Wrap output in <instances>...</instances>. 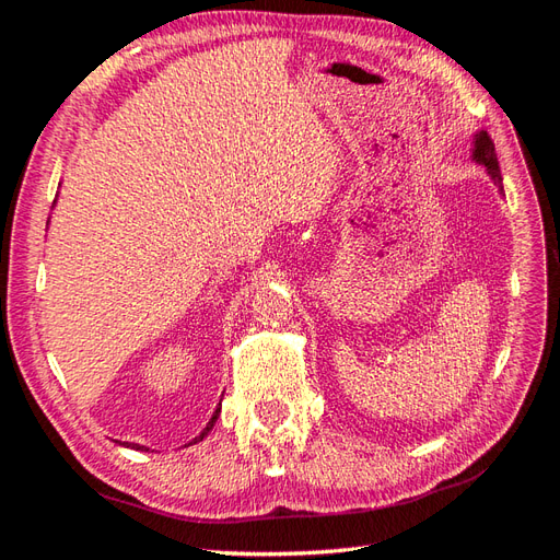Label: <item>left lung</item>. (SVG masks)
Masks as SVG:
<instances>
[{"label":"left lung","mask_w":560,"mask_h":560,"mask_svg":"<svg viewBox=\"0 0 560 560\" xmlns=\"http://www.w3.org/2000/svg\"><path fill=\"white\" fill-rule=\"evenodd\" d=\"M474 159H477L490 175V179L495 182L498 189L502 191V173H500V163L495 154V144L490 140L488 132H479L477 142H474Z\"/></svg>","instance_id":"1"}]
</instances>
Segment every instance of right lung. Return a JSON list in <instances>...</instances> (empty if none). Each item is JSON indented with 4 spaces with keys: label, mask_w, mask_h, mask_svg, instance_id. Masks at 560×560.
<instances>
[{
    "label": "right lung",
    "mask_w": 560,
    "mask_h": 560,
    "mask_svg": "<svg viewBox=\"0 0 560 560\" xmlns=\"http://www.w3.org/2000/svg\"><path fill=\"white\" fill-rule=\"evenodd\" d=\"M219 411H222V404H219V406H217V411H214V416L210 418V422H208V428H206V430H202V432H200V436H196L191 444H196V442H202V436H208V432L212 430V425H214V420H217ZM126 446H130V444H126ZM132 448H138V451H147V448H144V446H140V444H132Z\"/></svg>",
    "instance_id": "add662e5"
}]
</instances>
